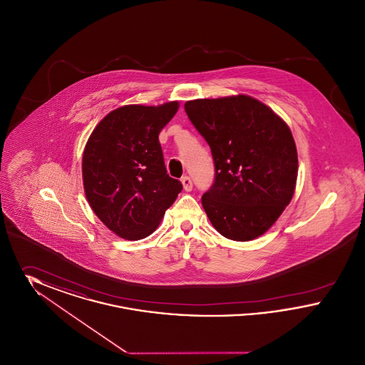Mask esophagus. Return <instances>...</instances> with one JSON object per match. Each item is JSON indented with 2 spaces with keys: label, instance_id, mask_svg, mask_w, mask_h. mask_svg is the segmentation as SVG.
Wrapping results in <instances>:
<instances>
[{
  "label": "esophagus",
  "instance_id": "34e87169",
  "mask_svg": "<svg viewBox=\"0 0 365 365\" xmlns=\"http://www.w3.org/2000/svg\"><path fill=\"white\" fill-rule=\"evenodd\" d=\"M180 180H182V185H183V189L186 191H191V189H192V182H191L190 178L187 175H185Z\"/></svg>",
  "mask_w": 365,
  "mask_h": 365
}]
</instances>
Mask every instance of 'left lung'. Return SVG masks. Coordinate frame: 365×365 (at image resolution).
<instances>
[{"label": "left lung", "mask_w": 365, "mask_h": 365, "mask_svg": "<svg viewBox=\"0 0 365 365\" xmlns=\"http://www.w3.org/2000/svg\"><path fill=\"white\" fill-rule=\"evenodd\" d=\"M185 110L215 161V182L201 198L212 226L232 241L259 238L294 194L298 156L289 125L243 94L192 100Z\"/></svg>", "instance_id": "left-lung-1"}]
</instances>
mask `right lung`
<instances>
[{"label": "right lung", "instance_id": "1", "mask_svg": "<svg viewBox=\"0 0 365 365\" xmlns=\"http://www.w3.org/2000/svg\"><path fill=\"white\" fill-rule=\"evenodd\" d=\"M178 109V101L124 105L109 112L87 139L82 176L88 205L120 238L149 237L182 191V183L167 174L158 142Z\"/></svg>", "mask_w": 365, "mask_h": 365}]
</instances>
